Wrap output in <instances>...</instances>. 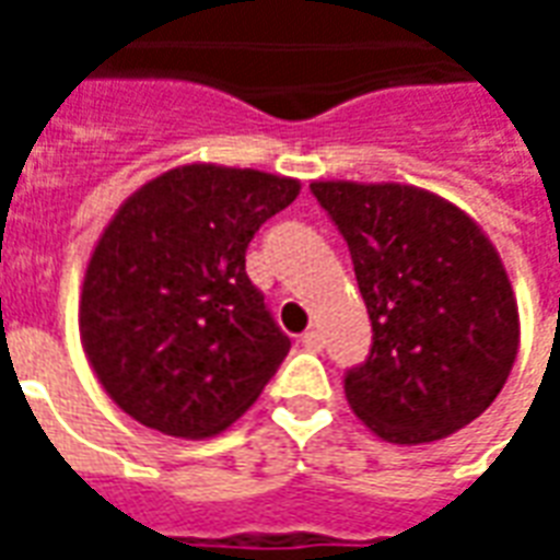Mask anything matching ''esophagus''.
Wrapping results in <instances>:
<instances>
[{
    "label": "esophagus",
    "instance_id": "esophagus-1",
    "mask_svg": "<svg viewBox=\"0 0 560 560\" xmlns=\"http://www.w3.org/2000/svg\"><path fill=\"white\" fill-rule=\"evenodd\" d=\"M303 345L305 348H308V351H320V348H324V336H320V332H317V329H308V332H305L303 336Z\"/></svg>",
    "mask_w": 560,
    "mask_h": 560
}]
</instances>
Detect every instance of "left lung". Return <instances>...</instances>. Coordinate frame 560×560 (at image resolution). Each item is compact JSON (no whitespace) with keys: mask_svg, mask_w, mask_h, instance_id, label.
<instances>
[{"mask_svg":"<svg viewBox=\"0 0 560 560\" xmlns=\"http://www.w3.org/2000/svg\"><path fill=\"white\" fill-rule=\"evenodd\" d=\"M351 248L372 353L345 375L353 413L389 444L477 420L510 377L518 308L501 255L465 209L401 183H312Z\"/></svg>","mask_w":560,"mask_h":560,"instance_id":"8db88e82","label":"left lung"}]
</instances>
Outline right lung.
<instances>
[{"instance_id": "add662e5", "label": "right lung", "mask_w": 560, "mask_h": 560, "mask_svg": "<svg viewBox=\"0 0 560 560\" xmlns=\"http://www.w3.org/2000/svg\"><path fill=\"white\" fill-rule=\"evenodd\" d=\"M296 195L291 176L183 164L116 209L86 264L80 341L128 417L197 441L255 405L291 339L245 276V248Z\"/></svg>"}]
</instances>
